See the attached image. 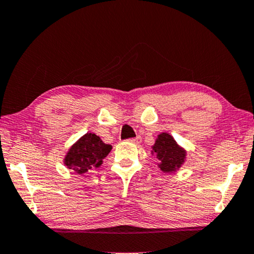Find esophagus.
I'll return each mask as SVG.
<instances>
[{"label":"esophagus","instance_id":"1","mask_svg":"<svg viewBox=\"0 0 254 254\" xmlns=\"http://www.w3.org/2000/svg\"><path fill=\"white\" fill-rule=\"evenodd\" d=\"M128 140H129V142L132 144H139L140 142H142V138H140V136H136L135 138H130Z\"/></svg>","mask_w":254,"mask_h":254}]
</instances>
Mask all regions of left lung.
Returning a JSON list of instances; mask_svg holds the SVG:
<instances>
[{"instance_id": "8db88e82", "label": "left lung", "mask_w": 254, "mask_h": 254, "mask_svg": "<svg viewBox=\"0 0 254 254\" xmlns=\"http://www.w3.org/2000/svg\"><path fill=\"white\" fill-rule=\"evenodd\" d=\"M152 153L158 159V166L163 173H174L182 167L186 159V151L177 144L168 132H161L152 146Z\"/></svg>"}]
</instances>
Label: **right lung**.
I'll return each mask as SVG.
<instances>
[{"label": "right lung", "instance_id": "obj_1", "mask_svg": "<svg viewBox=\"0 0 254 254\" xmlns=\"http://www.w3.org/2000/svg\"><path fill=\"white\" fill-rule=\"evenodd\" d=\"M112 146L103 143L99 136L87 132L70 147L64 157V165L78 175H83L92 168H99L103 159L110 153Z\"/></svg>", "mask_w": 254, "mask_h": 254}]
</instances>
